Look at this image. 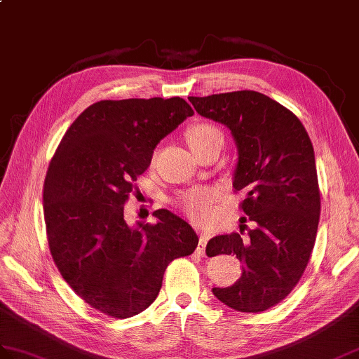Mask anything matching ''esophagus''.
Listing matches in <instances>:
<instances>
[{
    "label": "esophagus",
    "instance_id": "1",
    "mask_svg": "<svg viewBox=\"0 0 359 359\" xmlns=\"http://www.w3.org/2000/svg\"><path fill=\"white\" fill-rule=\"evenodd\" d=\"M208 240H210V237H208V234H205V232H200L198 246H197V252H198V254H205V248H206Z\"/></svg>",
    "mask_w": 359,
    "mask_h": 359
}]
</instances>
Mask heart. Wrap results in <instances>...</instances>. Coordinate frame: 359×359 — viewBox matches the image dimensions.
<instances>
[{
  "mask_svg": "<svg viewBox=\"0 0 359 359\" xmlns=\"http://www.w3.org/2000/svg\"><path fill=\"white\" fill-rule=\"evenodd\" d=\"M187 140L193 151H198L215 142H223L222 131L211 123H194L187 131ZM219 197V189L203 187L191 188L179 197V206L191 219L205 222L211 215V205Z\"/></svg>",
  "mask_w": 359,
  "mask_h": 359,
  "instance_id": "heart-1",
  "label": "heart"
}]
</instances>
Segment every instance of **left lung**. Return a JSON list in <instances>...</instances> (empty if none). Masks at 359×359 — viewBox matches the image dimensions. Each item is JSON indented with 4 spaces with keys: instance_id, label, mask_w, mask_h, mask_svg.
Instances as JSON below:
<instances>
[{
    "instance_id": "left-lung-1",
    "label": "left lung",
    "mask_w": 359,
    "mask_h": 359,
    "mask_svg": "<svg viewBox=\"0 0 359 359\" xmlns=\"http://www.w3.org/2000/svg\"><path fill=\"white\" fill-rule=\"evenodd\" d=\"M196 111L231 130L237 147L232 187L243 191L241 210L254 229L217 236L206 254H234L241 277L214 297L237 312L257 313L295 287L315 245L320 189L312 142L297 116L252 90L188 97Z\"/></svg>"
}]
</instances>
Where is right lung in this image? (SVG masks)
Here are the masks:
<instances>
[{
	"label": "right lung",
	"mask_w": 359,
	"mask_h": 359,
	"mask_svg": "<svg viewBox=\"0 0 359 359\" xmlns=\"http://www.w3.org/2000/svg\"><path fill=\"white\" fill-rule=\"evenodd\" d=\"M194 111L182 97L101 101L67 130L48 165L44 219L62 278L99 312L128 318L159 295L174 258L194 252L198 237L168 210L154 224L123 219L133 182L157 144Z\"/></svg>",
	"instance_id": "add662e5"
}]
</instances>
